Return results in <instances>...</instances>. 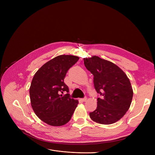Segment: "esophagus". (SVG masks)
<instances>
[{
    "mask_svg": "<svg viewBox=\"0 0 155 155\" xmlns=\"http://www.w3.org/2000/svg\"><path fill=\"white\" fill-rule=\"evenodd\" d=\"M87 97H85V98H82V99H81V100L82 101H83V102L86 101H87Z\"/></svg>",
    "mask_w": 155,
    "mask_h": 155,
    "instance_id": "1",
    "label": "esophagus"
}]
</instances>
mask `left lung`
<instances>
[{
  "instance_id": "8db88e82",
  "label": "left lung",
  "mask_w": 155,
  "mask_h": 155,
  "mask_svg": "<svg viewBox=\"0 0 155 155\" xmlns=\"http://www.w3.org/2000/svg\"><path fill=\"white\" fill-rule=\"evenodd\" d=\"M87 69L94 76V85L101 97L89 116L95 122L110 125L120 120L129 109L133 91L129 79L119 67L96 55L84 58Z\"/></svg>"
}]
</instances>
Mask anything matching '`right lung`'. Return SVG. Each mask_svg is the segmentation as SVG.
<instances>
[{
    "mask_svg": "<svg viewBox=\"0 0 155 155\" xmlns=\"http://www.w3.org/2000/svg\"><path fill=\"white\" fill-rule=\"evenodd\" d=\"M79 57L61 55L48 61L35 74L30 87L31 105L38 118L51 126H62L71 119L78 101L70 97L64 79Z\"/></svg>",
    "mask_w": 155,
    "mask_h": 155,
    "instance_id": "right-lung-1",
    "label": "right lung"
}]
</instances>
